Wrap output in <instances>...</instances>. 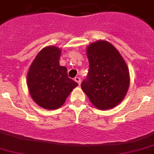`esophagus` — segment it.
<instances>
[{
    "mask_svg": "<svg viewBox=\"0 0 154 154\" xmlns=\"http://www.w3.org/2000/svg\"><path fill=\"white\" fill-rule=\"evenodd\" d=\"M75 81L79 85L81 84V79H80L79 77H75Z\"/></svg>",
    "mask_w": 154,
    "mask_h": 154,
    "instance_id": "1",
    "label": "esophagus"
}]
</instances>
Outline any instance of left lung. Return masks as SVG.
<instances>
[{"label": "left lung", "mask_w": 154, "mask_h": 154, "mask_svg": "<svg viewBox=\"0 0 154 154\" xmlns=\"http://www.w3.org/2000/svg\"><path fill=\"white\" fill-rule=\"evenodd\" d=\"M89 72L81 87L93 105L106 110L120 104L128 92L130 77L120 53L105 41L87 47Z\"/></svg>", "instance_id": "1"}]
</instances>
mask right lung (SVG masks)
I'll list each match as a JSON object with an SVG mask.
<instances>
[{
  "mask_svg": "<svg viewBox=\"0 0 154 154\" xmlns=\"http://www.w3.org/2000/svg\"><path fill=\"white\" fill-rule=\"evenodd\" d=\"M61 49L48 46L34 58L27 74V86L33 100L46 109H57L78 83L68 76L67 68L60 65Z\"/></svg>",
  "mask_w": 154,
  "mask_h": 154,
  "instance_id": "right-lung-1",
  "label": "right lung"
}]
</instances>
